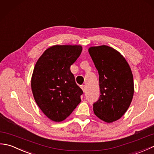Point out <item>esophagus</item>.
I'll return each mask as SVG.
<instances>
[{
	"label": "esophagus",
	"instance_id": "34e87169",
	"mask_svg": "<svg viewBox=\"0 0 154 154\" xmlns=\"http://www.w3.org/2000/svg\"><path fill=\"white\" fill-rule=\"evenodd\" d=\"M81 89L83 90V92H85V85H81Z\"/></svg>",
	"mask_w": 154,
	"mask_h": 154
}]
</instances>
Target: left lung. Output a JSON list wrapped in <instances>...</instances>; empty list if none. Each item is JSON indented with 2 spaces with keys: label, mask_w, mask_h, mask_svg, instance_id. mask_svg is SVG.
Returning a JSON list of instances; mask_svg holds the SVG:
<instances>
[{
  "label": "left lung",
  "mask_w": 154,
  "mask_h": 154,
  "mask_svg": "<svg viewBox=\"0 0 154 154\" xmlns=\"http://www.w3.org/2000/svg\"><path fill=\"white\" fill-rule=\"evenodd\" d=\"M99 75L100 96L93 104L99 119L107 123L120 119L128 109L134 91L129 64L119 51L108 45L89 48Z\"/></svg>",
  "instance_id": "obj_1"
}]
</instances>
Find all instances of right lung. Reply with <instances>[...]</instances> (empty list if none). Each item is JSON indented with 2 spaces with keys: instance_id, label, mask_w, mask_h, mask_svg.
Returning <instances> with one entry per match:
<instances>
[{
  "instance_id": "obj_1",
  "label": "right lung",
  "mask_w": 154,
  "mask_h": 154,
  "mask_svg": "<svg viewBox=\"0 0 154 154\" xmlns=\"http://www.w3.org/2000/svg\"><path fill=\"white\" fill-rule=\"evenodd\" d=\"M81 45H55L38 59L31 79L35 103L48 119L61 122L81 102L83 91L75 83L70 66L79 57Z\"/></svg>"
}]
</instances>
